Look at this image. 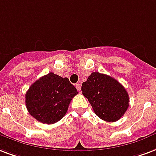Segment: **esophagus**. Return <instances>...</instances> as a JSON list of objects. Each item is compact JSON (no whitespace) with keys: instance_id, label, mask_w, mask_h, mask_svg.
<instances>
[{"instance_id":"34e87169","label":"esophagus","mask_w":156,"mask_h":156,"mask_svg":"<svg viewBox=\"0 0 156 156\" xmlns=\"http://www.w3.org/2000/svg\"><path fill=\"white\" fill-rule=\"evenodd\" d=\"M75 87H76V88H77V90H78V91H80V90H81V85L79 84V83H77V84L75 85Z\"/></svg>"}]
</instances>
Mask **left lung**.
Segmentation results:
<instances>
[{"label":"left lung","mask_w":156,"mask_h":156,"mask_svg":"<svg viewBox=\"0 0 156 156\" xmlns=\"http://www.w3.org/2000/svg\"><path fill=\"white\" fill-rule=\"evenodd\" d=\"M82 91L95 114L103 120L115 122L128 110V92L122 84L110 76L94 72L83 83Z\"/></svg>","instance_id":"left-lung-1"}]
</instances>
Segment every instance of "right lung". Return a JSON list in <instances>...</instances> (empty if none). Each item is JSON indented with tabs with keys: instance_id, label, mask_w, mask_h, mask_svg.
I'll return each instance as SVG.
<instances>
[{
	"instance_id": "right-lung-1",
	"label": "right lung",
	"mask_w": 156,
	"mask_h": 156,
	"mask_svg": "<svg viewBox=\"0 0 156 156\" xmlns=\"http://www.w3.org/2000/svg\"><path fill=\"white\" fill-rule=\"evenodd\" d=\"M78 93L67 78L49 73L31 85L25 95L26 107L37 121L52 124L65 116L70 101Z\"/></svg>"
}]
</instances>
